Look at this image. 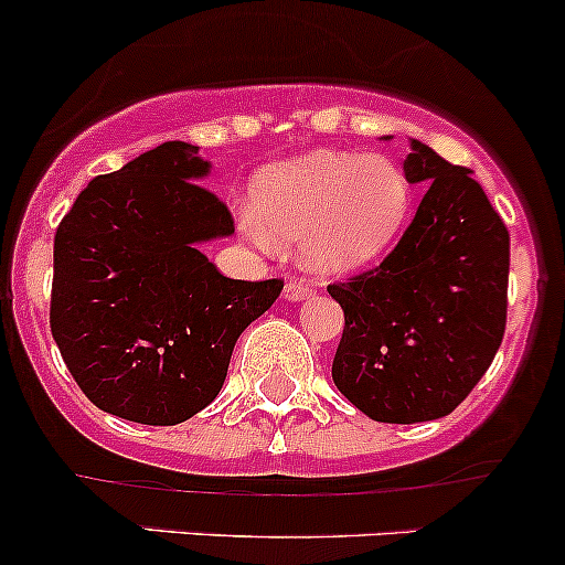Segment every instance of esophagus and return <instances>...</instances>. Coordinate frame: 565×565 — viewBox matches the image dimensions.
Listing matches in <instances>:
<instances>
[{
	"label": "esophagus",
	"instance_id": "obj_1",
	"mask_svg": "<svg viewBox=\"0 0 565 565\" xmlns=\"http://www.w3.org/2000/svg\"><path fill=\"white\" fill-rule=\"evenodd\" d=\"M312 282H307V280H290L288 285H285V290H282V296L288 301H305V299H310L312 296Z\"/></svg>",
	"mask_w": 565,
	"mask_h": 565
}]
</instances>
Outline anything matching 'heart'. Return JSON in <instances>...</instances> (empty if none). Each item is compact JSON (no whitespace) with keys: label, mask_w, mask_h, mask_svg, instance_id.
I'll return each instance as SVG.
<instances>
[{"label":"heart","mask_w":565,"mask_h":565,"mask_svg":"<svg viewBox=\"0 0 565 565\" xmlns=\"http://www.w3.org/2000/svg\"><path fill=\"white\" fill-rule=\"evenodd\" d=\"M411 203L408 173L392 157L318 149L255 177L253 212L242 214V228L264 247L271 236L301 242L312 269L342 275L392 247Z\"/></svg>","instance_id":"obj_1"}]
</instances>
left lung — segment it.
<instances>
[{
	"label": "left lung",
	"mask_w": 565,
	"mask_h": 565,
	"mask_svg": "<svg viewBox=\"0 0 565 565\" xmlns=\"http://www.w3.org/2000/svg\"><path fill=\"white\" fill-rule=\"evenodd\" d=\"M403 171L429 190L375 269L329 285L345 312L331 377L375 422L449 416L505 331L509 231L468 168L411 141Z\"/></svg>",
	"instance_id": "1"
}]
</instances>
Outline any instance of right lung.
<instances>
[{
  "instance_id": "1",
  "label": "right lung",
  "mask_w": 565,
  "mask_h": 565,
  "mask_svg": "<svg viewBox=\"0 0 565 565\" xmlns=\"http://www.w3.org/2000/svg\"><path fill=\"white\" fill-rule=\"evenodd\" d=\"M201 149L166 141L75 198L54 236L51 334L100 411L171 427L223 388L236 340L282 280H231L198 244L234 234Z\"/></svg>"
}]
</instances>
